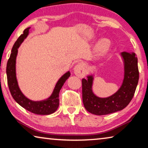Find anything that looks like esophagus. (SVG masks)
Returning a JSON list of instances; mask_svg holds the SVG:
<instances>
[{
	"mask_svg": "<svg viewBox=\"0 0 148 148\" xmlns=\"http://www.w3.org/2000/svg\"><path fill=\"white\" fill-rule=\"evenodd\" d=\"M74 73L79 78H82V77H85V76H86V65H85V64L82 63V62L77 64L74 67Z\"/></svg>",
	"mask_w": 148,
	"mask_h": 148,
	"instance_id": "1",
	"label": "esophagus"
}]
</instances>
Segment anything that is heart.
Here are the masks:
<instances>
[{"mask_svg":"<svg viewBox=\"0 0 148 148\" xmlns=\"http://www.w3.org/2000/svg\"><path fill=\"white\" fill-rule=\"evenodd\" d=\"M111 47V42L107 38H102L96 44L94 52L96 56H101L106 54Z\"/></svg>","mask_w":148,"mask_h":148,"instance_id":"b5f03b06","label":"heart"}]
</instances>
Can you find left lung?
I'll return each instance as SVG.
<instances>
[{
    "mask_svg": "<svg viewBox=\"0 0 148 148\" xmlns=\"http://www.w3.org/2000/svg\"><path fill=\"white\" fill-rule=\"evenodd\" d=\"M124 62V79L120 88L112 96L100 98L92 90L93 76L82 79V99L85 108L98 116L114 113L124 109L133 97L139 79L138 59L134 53H121Z\"/></svg>",
    "mask_w": 148,
    "mask_h": 148,
    "instance_id": "obj_1",
    "label": "left lung"
}]
</instances>
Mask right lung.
<instances>
[{"instance_id": "1", "label": "right lung", "mask_w": 148, "mask_h": 148, "mask_svg": "<svg viewBox=\"0 0 148 148\" xmlns=\"http://www.w3.org/2000/svg\"><path fill=\"white\" fill-rule=\"evenodd\" d=\"M30 27L24 30L23 33L15 42L12 49L10 57L7 62L6 74L8 85L14 99L20 106L32 113L38 115H49L54 113L59 105V94L64 82L71 76L70 72H67L59 79L56 85L54 90L48 99L40 101H34L29 99L22 93L17 84L16 72V57L20 45L28 36Z\"/></svg>"}]
</instances>
